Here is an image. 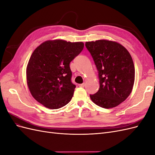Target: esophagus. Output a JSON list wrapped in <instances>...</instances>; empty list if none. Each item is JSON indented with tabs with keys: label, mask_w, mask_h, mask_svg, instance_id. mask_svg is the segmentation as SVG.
<instances>
[{
	"label": "esophagus",
	"mask_w": 155,
	"mask_h": 155,
	"mask_svg": "<svg viewBox=\"0 0 155 155\" xmlns=\"http://www.w3.org/2000/svg\"><path fill=\"white\" fill-rule=\"evenodd\" d=\"M78 86H79V87H84L85 86V83H81V84H79Z\"/></svg>",
	"instance_id": "obj_1"
}]
</instances>
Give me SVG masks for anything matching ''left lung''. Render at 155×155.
Here are the masks:
<instances>
[{"instance_id": "1", "label": "left lung", "mask_w": 155, "mask_h": 155, "mask_svg": "<svg viewBox=\"0 0 155 155\" xmlns=\"http://www.w3.org/2000/svg\"><path fill=\"white\" fill-rule=\"evenodd\" d=\"M98 71L100 88L90 94L94 104L110 109L124 101L132 91L135 70L132 58L124 46L116 42L98 40L86 42Z\"/></svg>"}]
</instances>
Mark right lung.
Instances as JSON below:
<instances>
[{"label": "right lung", "instance_id": "obj_1", "mask_svg": "<svg viewBox=\"0 0 155 155\" xmlns=\"http://www.w3.org/2000/svg\"><path fill=\"white\" fill-rule=\"evenodd\" d=\"M82 42L47 41L32 53L26 68L27 83L32 96L50 109L71 100L76 85L71 81L70 63L81 52Z\"/></svg>", "mask_w": 155, "mask_h": 155}]
</instances>
